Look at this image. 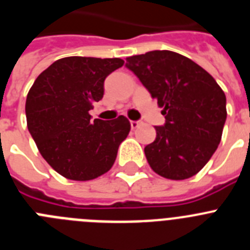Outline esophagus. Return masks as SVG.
<instances>
[{"label": "esophagus", "mask_w": 250, "mask_h": 250, "mask_svg": "<svg viewBox=\"0 0 250 250\" xmlns=\"http://www.w3.org/2000/svg\"><path fill=\"white\" fill-rule=\"evenodd\" d=\"M141 121H134V120H131L130 121V125H131V129H138L139 126H140L141 125Z\"/></svg>", "instance_id": "obj_1"}]
</instances>
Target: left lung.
I'll return each mask as SVG.
<instances>
[{"mask_svg":"<svg viewBox=\"0 0 250 250\" xmlns=\"http://www.w3.org/2000/svg\"><path fill=\"white\" fill-rule=\"evenodd\" d=\"M126 66L158 100L164 126L144 149L156 174L184 180L198 174L222 140L227 119L225 94L209 72L173 51L127 57Z\"/></svg>","mask_w":250,"mask_h":250,"instance_id":"8db88e82","label":"left lung"}]
</instances>
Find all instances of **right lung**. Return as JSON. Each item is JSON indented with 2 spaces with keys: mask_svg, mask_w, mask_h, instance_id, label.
<instances>
[{
  "mask_svg": "<svg viewBox=\"0 0 250 250\" xmlns=\"http://www.w3.org/2000/svg\"><path fill=\"white\" fill-rule=\"evenodd\" d=\"M124 60L70 56L37 76L26 99V119L40 154L66 179L87 182L107 173L119 145L129 135V120H91L92 104L104 96L106 76Z\"/></svg>",
  "mask_w": 250,
  "mask_h": 250,
  "instance_id": "obj_1",
  "label": "right lung"
}]
</instances>
